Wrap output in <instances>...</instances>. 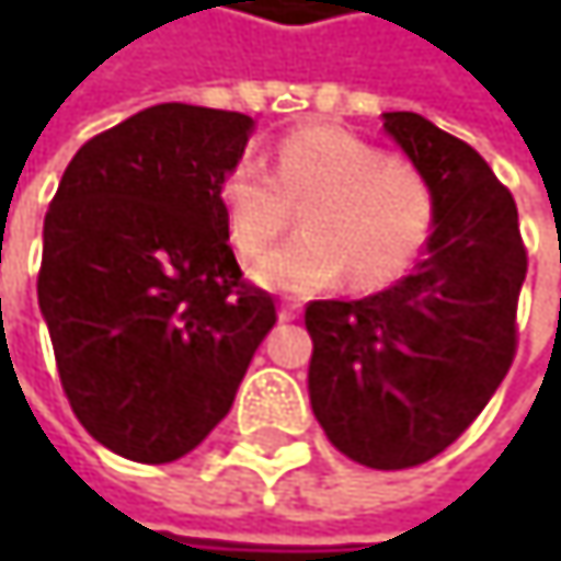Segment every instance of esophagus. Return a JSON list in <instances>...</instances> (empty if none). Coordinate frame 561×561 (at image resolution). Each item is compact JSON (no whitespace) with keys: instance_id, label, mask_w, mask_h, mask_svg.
<instances>
[{"instance_id":"esophagus-1","label":"esophagus","mask_w":561,"mask_h":561,"mask_svg":"<svg viewBox=\"0 0 561 561\" xmlns=\"http://www.w3.org/2000/svg\"><path fill=\"white\" fill-rule=\"evenodd\" d=\"M298 311H301V301L298 298H285L279 305V321H295Z\"/></svg>"}]
</instances>
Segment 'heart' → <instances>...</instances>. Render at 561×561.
Segmentation results:
<instances>
[{
    "mask_svg": "<svg viewBox=\"0 0 561 561\" xmlns=\"http://www.w3.org/2000/svg\"><path fill=\"white\" fill-rule=\"evenodd\" d=\"M220 207L243 256L276 243L301 207L305 230L256 266V279L282 291H314L347 270L357 285L399 279L435 224L428 178L344 129L285 136L273 171L237 162L220 181Z\"/></svg>",
    "mask_w": 561,
    "mask_h": 561,
    "instance_id": "obj_1",
    "label": "heart"
}]
</instances>
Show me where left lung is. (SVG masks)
<instances>
[{
	"mask_svg": "<svg viewBox=\"0 0 561 561\" xmlns=\"http://www.w3.org/2000/svg\"><path fill=\"white\" fill-rule=\"evenodd\" d=\"M383 129L428 178L435 230L390 288L308 301V392L341 455L402 471L461 438L506 377L526 247L513 194L468 142L419 113H383Z\"/></svg>",
	"mask_w": 561,
	"mask_h": 561,
	"instance_id": "left-lung-1",
	"label": "left lung"
}]
</instances>
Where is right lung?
Segmentation results:
<instances>
[{
	"instance_id": "add662e5",
	"label": "right lung",
	"mask_w": 561,
	"mask_h": 561,
	"mask_svg": "<svg viewBox=\"0 0 561 561\" xmlns=\"http://www.w3.org/2000/svg\"><path fill=\"white\" fill-rule=\"evenodd\" d=\"M253 129L247 113L149 106L80 146L45 214L38 305L60 387L80 425L129 461L197 448L276 324L220 207Z\"/></svg>"
}]
</instances>
